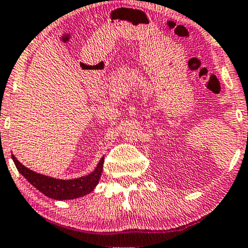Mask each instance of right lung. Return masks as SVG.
<instances>
[{
	"label": "right lung",
	"mask_w": 248,
	"mask_h": 248,
	"mask_svg": "<svg viewBox=\"0 0 248 248\" xmlns=\"http://www.w3.org/2000/svg\"><path fill=\"white\" fill-rule=\"evenodd\" d=\"M13 160L16 165L19 173L26 178V180L41 193L54 200H73L77 198H82L86 194L91 193L99 183L101 173H103L104 157L98 163L97 168L90 174L85 177H80L71 180H62V179H55L47 177V175L40 174L23 165L17 160V158L11 155Z\"/></svg>",
	"instance_id": "obj_1"
}]
</instances>
